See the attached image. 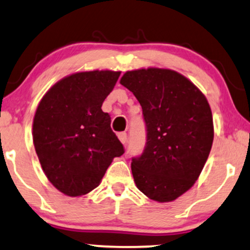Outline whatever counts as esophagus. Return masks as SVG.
<instances>
[{
    "mask_svg": "<svg viewBox=\"0 0 250 250\" xmlns=\"http://www.w3.org/2000/svg\"><path fill=\"white\" fill-rule=\"evenodd\" d=\"M118 138L122 144H126V142H127V134H126V132H120L118 134Z\"/></svg>",
    "mask_w": 250,
    "mask_h": 250,
    "instance_id": "1",
    "label": "esophagus"
}]
</instances>
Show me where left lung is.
I'll return each instance as SVG.
<instances>
[{
    "instance_id": "obj_1",
    "label": "left lung",
    "mask_w": 250,
    "mask_h": 250,
    "mask_svg": "<svg viewBox=\"0 0 250 250\" xmlns=\"http://www.w3.org/2000/svg\"><path fill=\"white\" fill-rule=\"evenodd\" d=\"M120 84L142 105L147 131L143 154L132 159L134 183L152 200H175L198 180L212 148L213 116L206 97L169 69L132 70Z\"/></svg>"
}]
</instances>
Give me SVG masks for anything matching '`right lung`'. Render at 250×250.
<instances>
[{
  "mask_svg": "<svg viewBox=\"0 0 250 250\" xmlns=\"http://www.w3.org/2000/svg\"><path fill=\"white\" fill-rule=\"evenodd\" d=\"M120 71L76 72L58 81L41 99L32 140L44 174L69 196L87 194L101 184L113 158L124 153L102 105Z\"/></svg>",
  "mask_w": 250,
  "mask_h": 250,
  "instance_id": "1",
  "label": "right lung"
}]
</instances>
